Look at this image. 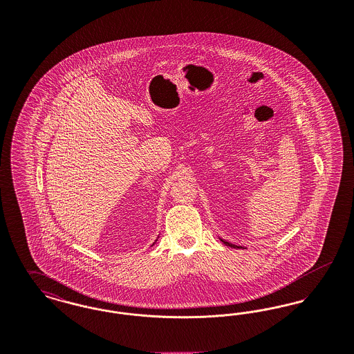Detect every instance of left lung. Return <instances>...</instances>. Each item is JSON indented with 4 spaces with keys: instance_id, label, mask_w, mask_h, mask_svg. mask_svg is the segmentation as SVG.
<instances>
[{
    "instance_id": "8db88e82",
    "label": "left lung",
    "mask_w": 354,
    "mask_h": 354,
    "mask_svg": "<svg viewBox=\"0 0 354 354\" xmlns=\"http://www.w3.org/2000/svg\"><path fill=\"white\" fill-rule=\"evenodd\" d=\"M220 240H221L225 245H228V247H234V248H239V250H245L243 245H236V244H232V243H230V241H227V240H223V239H220Z\"/></svg>"
}]
</instances>
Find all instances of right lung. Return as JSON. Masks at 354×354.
Returning a JSON list of instances; mask_svg holds the SVG:
<instances>
[{
    "mask_svg": "<svg viewBox=\"0 0 354 354\" xmlns=\"http://www.w3.org/2000/svg\"><path fill=\"white\" fill-rule=\"evenodd\" d=\"M155 241H156V240H155Z\"/></svg>",
    "mask_w": 354,
    "mask_h": 354,
    "instance_id": "obj_1",
    "label": "right lung"
}]
</instances>
